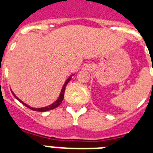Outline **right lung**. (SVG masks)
<instances>
[{
    "instance_id": "add662e5",
    "label": "right lung",
    "mask_w": 153,
    "mask_h": 153,
    "mask_svg": "<svg viewBox=\"0 0 153 153\" xmlns=\"http://www.w3.org/2000/svg\"><path fill=\"white\" fill-rule=\"evenodd\" d=\"M74 74H72V75H74ZM72 75H70L68 79H66V81L65 82V83H64L63 87H62V88H61V91H60V96H59V97H58V99L55 102H53L52 104H51V105H49V106H45V107H40V108H34V107H31V106H29L28 105H27L26 103H25L24 102H22L21 100L18 97L15 95V93L12 92L11 90V93H13V95H14V97H15L16 99L18 100V101H19L20 102L23 104V105H25V106H27L28 108H29V109L33 110V111H41V112H45V111H50V110H53L55 109V108H56L57 106H60V103L62 102V101H63L64 99V94H65V87H66L67 83H69L70 81V79H71V76Z\"/></svg>"
}]
</instances>
